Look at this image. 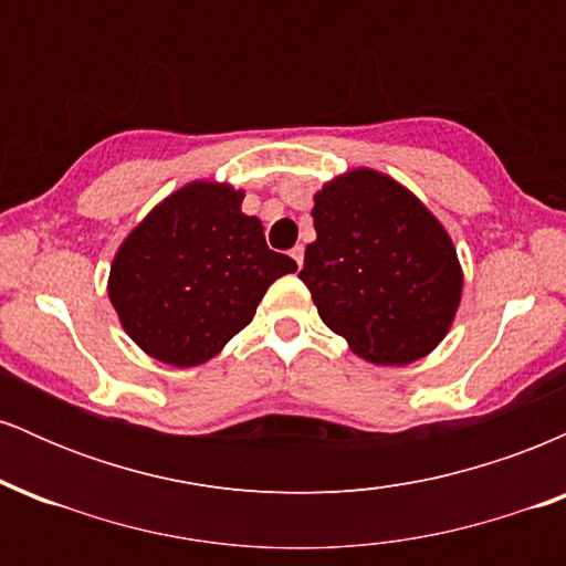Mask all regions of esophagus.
<instances>
[{"label":"esophagus","instance_id":"1","mask_svg":"<svg viewBox=\"0 0 566 566\" xmlns=\"http://www.w3.org/2000/svg\"><path fill=\"white\" fill-rule=\"evenodd\" d=\"M290 255H292V261L297 263V269H303V255H305V250H303V244H295L290 250Z\"/></svg>","mask_w":566,"mask_h":566}]
</instances>
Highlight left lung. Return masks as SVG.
I'll return each mask as SVG.
<instances>
[{
  "label": "left lung",
  "mask_w": 566,
  "mask_h": 566,
  "mask_svg": "<svg viewBox=\"0 0 566 566\" xmlns=\"http://www.w3.org/2000/svg\"><path fill=\"white\" fill-rule=\"evenodd\" d=\"M301 282L322 322L373 365H409L441 343L463 290L452 239L407 188L354 170L314 197Z\"/></svg>",
  "instance_id": "left-lung-1"
}]
</instances>
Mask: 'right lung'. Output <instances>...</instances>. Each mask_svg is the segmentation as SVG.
<instances>
[{"instance_id":"1","label":"right lung","mask_w":566,"mask_h":566,"mask_svg":"<svg viewBox=\"0 0 566 566\" xmlns=\"http://www.w3.org/2000/svg\"><path fill=\"white\" fill-rule=\"evenodd\" d=\"M242 191L191 184L125 239L108 279L122 327L154 359L197 367L255 316L265 290L297 271L242 212Z\"/></svg>"}]
</instances>
